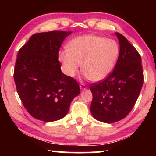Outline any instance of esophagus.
<instances>
[{"label": "esophagus", "mask_w": 156, "mask_h": 156, "mask_svg": "<svg viewBox=\"0 0 156 156\" xmlns=\"http://www.w3.org/2000/svg\"><path fill=\"white\" fill-rule=\"evenodd\" d=\"M79 87H80V89H82V90H83V89H86L87 88V85H86V84H84V83H80Z\"/></svg>", "instance_id": "34e87169"}]
</instances>
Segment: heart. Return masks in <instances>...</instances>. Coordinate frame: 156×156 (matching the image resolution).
Returning a JSON list of instances; mask_svg holds the SVG:
<instances>
[{
  "instance_id": "obj_1",
  "label": "heart",
  "mask_w": 156,
  "mask_h": 156,
  "mask_svg": "<svg viewBox=\"0 0 156 156\" xmlns=\"http://www.w3.org/2000/svg\"><path fill=\"white\" fill-rule=\"evenodd\" d=\"M119 46L111 39L97 35L80 36L72 39L67 44V50L58 53L64 73L74 77L80 68L93 81L103 80L115 65Z\"/></svg>"
}]
</instances>
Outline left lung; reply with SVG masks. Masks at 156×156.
Wrapping results in <instances>:
<instances>
[{
    "mask_svg": "<svg viewBox=\"0 0 156 156\" xmlns=\"http://www.w3.org/2000/svg\"><path fill=\"white\" fill-rule=\"evenodd\" d=\"M119 55L114 70L92 83L90 110L98 120L112 123L124 119L133 108L144 83L141 55L123 35L116 33Z\"/></svg>",
    "mask_w": 156,
    "mask_h": 156,
    "instance_id": "8db88e82",
    "label": "left lung"
}]
</instances>
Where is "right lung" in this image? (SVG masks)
Masks as SVG:
<instances>
[{
    "instance_id": "right-lung-1",
    "label": "right lung",
    "mask_w": 156,
    "mask_h": 156,
    "mask_svg": "<svg viewBox=\"0 0 156 156\" xmlns=\"http://www.w3.org/2000/svg\"><path fill=\"white\" fill-rule=\"evenodd\" d=\"M72 31L37 33L19 50L14 69L17 92L35 119L53 122L63 118L80 94L77 80L61 71L58 52Z\"/></svg>"
}]
</instances>
